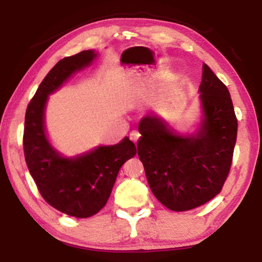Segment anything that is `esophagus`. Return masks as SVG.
<instances>
[{
    "label": "esophagus",
    "instance_id": "1",
    "mask_svg": "<svg viewBox=\"0 0 262 262\" xmlns=\"http://www.w3.org/2000/svg\"><path fill=\"white\" fill-rule=\"evenodd\" d=\"M140 136H141V134L137 130H133L132 133H130V140L134 142V143H137V141H139V139H140Z\"/></svg>",
    "mask_w": 262,
    "mask_h": 262
}]
</instances>
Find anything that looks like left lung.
<instances>
[{"instance_id":"left-lung-1","label":"left lung","mask_w":262,"mask_h":262,"mask_svg":"<svg viewBox=\"0 0 262 262\" xmlns=\"http://www.w3.org/2000/svg\"><path fill=\"white\" fill-rule=\"evenodd\" d=\"M199 90L205 119L196 135H176L152 115L139 125L137 155L150 188L173 211L194 209L214 199L232 164L238 121L228 88L203 63Z\"/></svg>"}]
</instances>
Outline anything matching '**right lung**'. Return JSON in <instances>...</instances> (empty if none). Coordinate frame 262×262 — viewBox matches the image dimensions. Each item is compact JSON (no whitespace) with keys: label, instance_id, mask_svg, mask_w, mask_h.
<instances>
[{"label":"right lung","instance_id":"add662e5","mask_svg":"<svg viewBox=\"0 0 262 262\" xmlns=\"http://www.w3.org/2000/svg\"><path fill=\"white\" fill-rule=\"evenodd\" d=\"M95 57V52L89 50L57 62L40 83L25 113L24 156L39 193L56 210L77 219L91 217L103 209L121 166L136 155L135 144L128 137L119 144L98 147L72 159L61 157L47 140L43 128L47 96Z\"/></svg>","mask_w":262,"mask_h":262}]
</instances>
